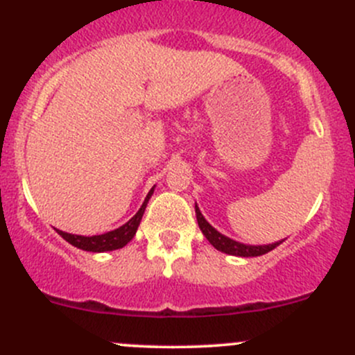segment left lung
<instances>
[{
	"label": "left lung",
	"mask_w": 355,
	"mask_h": 355,
	"mask_svg": "<svg viewBox=\"0 0 355 355\" xmlns=\"http://www.w3.org/2000/svg\"><path fill=\"white\" fill-rule=\"evenodd\" d=\"M196 216H197V223H199L200 231H202L204 236L207 238L209 243L214 246L216 250L219 252L227 253V255H234V257H260L266 255V253L274 250L275 246H279L282 241H275V243H268V245H245L240 243V241H234L231 238L225 236V234L219 233L216 227H212L209 223L206 221V218L202 216L200 209L197 207L196 204Z\"/></svg>",
	"instance_id": "8db88e82"
}]
</instances>
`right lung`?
<instances>
[{"mask_svg":"<svg viewBox=\"0 0 355 355\" xmlns=\"http://www.w3.org/2000/svg\"><path fill=\"white\" fill-rule=\"evenodd\" d=\"M153 192H155V187L149 190L146 199H144V202H143V206L139 207V211H137L136 214H134L132 218L125 223V225H122L121 227H117V230H114V231H109V233L95 234V236H81V234L64 233V231H61V230H55V231H58V233L61 234V236L64 238L68 243L76 246V248H80V250H85V252L100 253V252H112V250L122 248V246L128 245L129 241L134 238V234H136L137 226H139L141 219H143V214H144V211H146V206H148V200L151 199Z\"/></svg>","mask_w":355,"mask_h":355,"instance_id":"add662e5","label":"right lung"}]
</instances>
